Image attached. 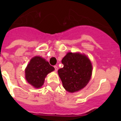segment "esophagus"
<instances>
[{
	"label": "esophagus",
	"instance_id": "esophagus-1",
	"mask_svg": "<svg viewBox=\"0 0 121 121\" xmlns=\"http://www.w3.org/2000/svg\"><path fill=\"white\" fill-rule=\"evenodd\" d=\"M54 68H55V72H57V71H58V66H54Z\"/></svg>",
	"mask_w": 121,
	"mask_h": 121
}]
</instances>
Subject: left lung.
I'll use <instances>...</instances> for the list:
<instances>
[{
	"mask_svg": "<svg viewBox=\"0 0 121 121\" xmlns=\"http://www.w3.org/2000/svg\"><path fill=\"white\" fill-rule=\"evenodd\" d=\"M63 67L58 71L66 91L78 92L86 86L91 78L92 65L85 55L69 52L62 59Z\"/></svg>",
	"mask_w": 121,
	"mask_h": 121,
	"instance_id": "obj_1",
	"label": "left lung"
}]
</instances>
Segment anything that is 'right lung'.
<instances>
[{"instance_id": "right-lung-1", "label": "right lung", "mask_w": 121, "mask_h": 121, "mask_svg": "<svg viewBox=\"0 0 121 121\" xmlns=\"http://www.w3.org/2000/svg\"><path fill=\"white\" fill-rule=\"evenodd\" d=\"M55 70L49 62L41 56H35L30 60L25 70V77L27 82L35 88L43 86L48 74Z\"/></svg>"}]
</instances>
